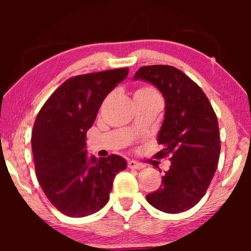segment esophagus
I'll return each instance as SVG.
<instances>
[{
  "mask_svg": "<svg viewBox=\"0 0 251 251\" xmlns=\"http://www.w3.org/2000/svg\"><path fill=\"white\" fill-rule=\"evenodd\" d=\"M128 167L130 168V169H137V170H139V169H143L144 167V164H142V163H139V162H136V161H133V160H130V161H128Z\"/></svg>",
  "mask_w": 251,
  "mask_h": 251,
  "instance_id": "1",
  "label": "esophagus"
}]
</instances>
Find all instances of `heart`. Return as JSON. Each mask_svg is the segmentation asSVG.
I'll use <instances>...</instances> for the list:
<instances>
[{
    "label": "heart",
    "instance_id": "1",
    "mask_svg": "<svg viewBox=\"0 0 251 251\" xmlns=\"http://www.w3.org/2000/svg\"><path fill=\"white\" fill-rule=\"evenodd\" d=\"M149 95V94H156L152 88H140L135 92V95Z\"/></svg>",
    "mask_w": 251,
    "mask_h": 251
}]
</instances>
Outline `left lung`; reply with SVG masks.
I'll return each mask as SVG.
<instances>
[{
	"instance_id": "8db88e82",
	"label": "left lung",
	"mask_w": 251,
	"mask_h": 251,
	"mask_svg": "<svg viewBox=\"0 0 251 251\" xmlns=\"http://www.w3.org/2000/svg\"><path fill=\"white\" fill-rule=\"evenodd\" d=\"M135 80L150 82L166 100V113L157 135L162 150L157 159L170 156L162 186L146 195L154 208L178 214L194 207L207 192L221 152L214 108L202 89L186 74L168 65L140 67Z\"/></svg>"
}]
</instances>
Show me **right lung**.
<instances>
[{"mask_svg": "<svg viewBox=\"0 0 251 251\" xmlns=\"http://www.w3.org/2000/svg\"><path fill=\"white\" fill-rule=\"evenodd\" d=\"M128 73V68H116L68 78L36 116L32 132L36 177L61 214L85 217L100 210L116 174L126 168L115 154L89 157L85 140L106 96Z\"/></svg>", "mask_w": 251, "mask_h": 251, "instance_id": "1", "label": "right lung"}]
</instances>
